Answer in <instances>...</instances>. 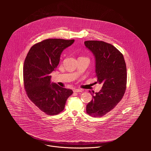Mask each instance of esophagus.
<instances>
[{
    "mask_svg": "<svg viewBox=\"0 0 151 151\" xmlns=\"http://www.w3.org/2000/svg\"><path fill=\"white\" fill-rule=\"evenodd\" d=\"M83 90L82 89H74L73 90L74 92H82Z\"/></svg>",
    "mask_w": 151,
    "mask_h": 151,
    "instance_id": "1",
    "label": "esophagus"
}]
</instances>
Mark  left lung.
Returning <instances> with one entry per match:
<instances>
[{
  "label": "left lung",
  "mask_w": 151,
  "mask_h": 151,
  "mask_svg": "<svg viewBox=\"0 0 151 151\" xmlns=\"http://www.w3.org/2000/svg\"><path fill=\"white\" fill-rule=\"evenodd\" d=\"M86 47L95 58L97 81L103 86L86 105L91 116L102 117L112 109L123 98L127 85V68L123 54L113 45L104 41H86ZM90 92V91H89Z\"/></svg>",
  "instance_id": "1"
}]
</instances>
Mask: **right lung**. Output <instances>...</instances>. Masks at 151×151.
Masks as SVG:
<instances>
[{
	"mask_svg": "<svg viewBox=\"0 0 151 151\" xmlns=\"http://www.w3.org/2000/svg\"><path fill=\"white\" fill-rule=\"evenodd\" d=\"M74 40L47 39L34 45L24 63V86L29 99L48 115L62 111L73 91L51 83L49 75L59 63L62 52Z\"/></svg>",
	"mask_w": 151,
	"mask_h": 151,
	"instance_id": "1",
	"label": "right lung"
}]
</instances>
